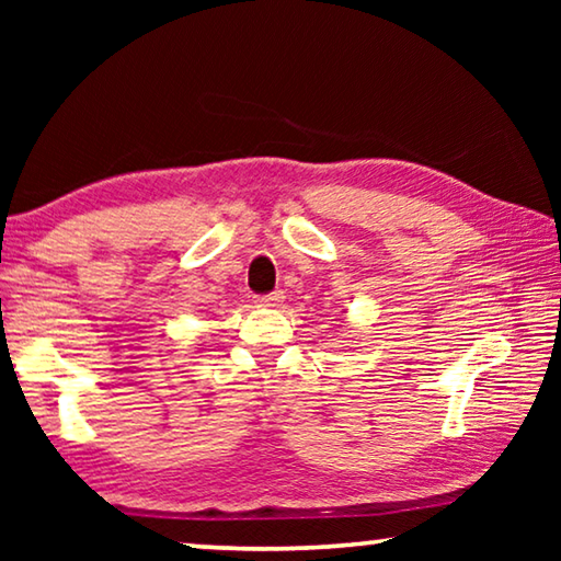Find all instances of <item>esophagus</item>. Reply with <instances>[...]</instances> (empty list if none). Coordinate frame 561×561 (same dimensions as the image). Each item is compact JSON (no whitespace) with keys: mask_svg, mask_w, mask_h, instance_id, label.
I'll use <instances>...</instances> for the list:
<instances>
[{"mask_svg":"<svg viewBox=\"0 0 561 561\" xmlns=\"http://www.w3.org/2000/svg\"><path fill=\"white\" fill-rule=\"evenodd\" d=\"M284 299L282 291H272V294H264V297H257L254 301H257V307H279V301Z\"/></svg>","mask_w":561,"mask_h":561,"instance_id":"1","label":"esophagus"}]
</instances>
